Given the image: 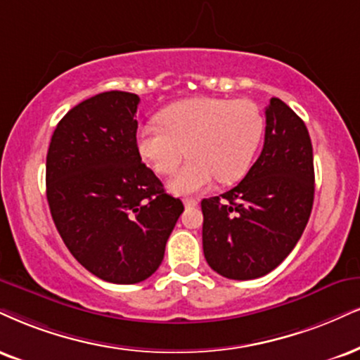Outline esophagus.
I'll return each instance as SVG.
<instances>
[{"instance_id":"esophagus-1","label":"esophagus","mask_w":360,"mask_h":360,"mask_svg":"<svg viewBox=\"0 0 360 360\" xmlns=\"http://www.w3.org/2000/svg\"><path fill=\"white\" fill-rule=\"evenodd\" d=\"M184 203H185V207H197L198 200L197 198H185Z\"/></svg>"}]
</instances>
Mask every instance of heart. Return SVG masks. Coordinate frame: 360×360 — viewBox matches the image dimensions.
Listing matches in <instances>:
<instances>
[{"instance_id": "b5f03b06", "label": "heart", "mask_w": 360, "mask_h": 360, "mask_svg": "<svg viewBox=\"0 0 360 360\" xmlns=\"http://www.w3.org/2000/svg\"><path fill=\"white\" fill-rule=\"evenodd\" d=\"M160 127L139 131V152L160 175H170L185 155L190 158L170 180L175 193H193L235 184L250 170L264 136V118L254 103L198 96L167 106Z\"/></svg>"}]
</instances>
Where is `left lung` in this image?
Listing matches in <instances>:
<instances>
[{
	"label": "left lung",
	"mask_w": 360,
	"mask_h": 360,
	"mask_svg": "<svg viewBox=\"0 0 360 360\" xmlns=\"http://www.w3.org/2000/svg\"><path fill=\"white\" fill-rule=\"evenodd\" d=\"M314 180L307 127L290 106L272 98L265 108L264 148L245 179L202 200L207 264L233 281L272 272L302 237Z\"/></svg>",
	"instance_id": "obj_1"
}]
</instances>
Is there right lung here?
<instances>
[{"label": "right lung", "instance_id": "add662e5", "mask_svg": "<svg viewBox=\"0 0 360 360\" xmlns=\"http://www.w3.org/2000/svg\"><path fill=\"white\" fill-rule=\"evenodd\" d=\"M139 103L117 90L82 101L60 120L46 155L48 205L65 245L88 272L123 285L155 274L184 212L141 163Z\"/></svg>", "mask_w": 360, "mask_h": 360}]
</instances>
